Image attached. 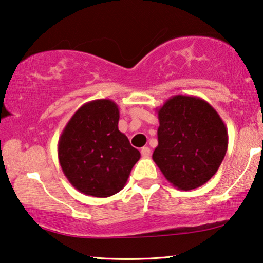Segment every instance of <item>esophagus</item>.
Masks as SVG:
<instances>
[{"label":"esophagus","mask_w":263,"mask_h":263,"mask_svg":"<svg viewBox=\"0 0 263 263\" xmlns=\"http://www.w3.org/2000/svg\"><path fill=\"white\" fill-rule=\"evenodd\" d=\"M140 154H142L144 158H147V157H150L151 155V150L147 146H144L142 147V150H140Z\"/></svg>","instance_id":"34e87169"}]
</instances>
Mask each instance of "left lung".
Instances as JSON below:
<instances>
[{"mask_svg": "<svg viewBox=\"0 0 263 263\" xmlns=\"http://www.w3.org/2000/svg\"><path fill=\"white\" fill-rule=\"evenodd\" d=\"M158 145L152 159L172 186L187 191L216 174L227 148L228 131L204 99L177 94L157 108Z\"/></svg>", "mask_w": 263, "mask_h": 263, "instance_id": "left-lung-1", "label": "left lung"}]
</instances>
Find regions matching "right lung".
Segmentation results:
<instances>
[{
    "label": "right lung",
    "mask_w": 263,
    "mask_h": 263,
    "mask_svg": "<svg viewBox=\"0 0 263 263\" xmlns=\"http://www.w3.org/2000/svg\"><path fill=\"white\" fill-rule=\"evenodd\" d=\"M119 107L111 99L88 101L68 120L58 143L59 163L81 194L109 197L123 189L140 152L118 128Z\"/></svg>",
    "instance_id": "1"
}]
</instances>
